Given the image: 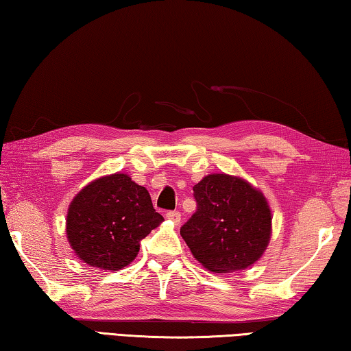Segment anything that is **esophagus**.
<instances>
[{
    "mask_svg": "<svg viewBox=\"0 0 351 351\" xmlns=\"http://www.w3.org/2000/svg\"><path fill=\"white\" fill-rule=\"evenodd\" d=\"M166 217H168V219H169V221H172V222L179 223V222H180V217H182V215L179 213V211H168V213H166Z\"/></svg>",
    "mask_w": 351,
    "mask_h": 351,
    "instance_id": "1",
    "label": "esophagus"
}]
</instances>
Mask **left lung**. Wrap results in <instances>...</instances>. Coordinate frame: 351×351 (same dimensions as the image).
<instances>
[{"instance_id":"8db88e82","label":"left lung","mask_w":351,"mask_h":351,"mask_svg":"<svg viewBox=\"0 0 351 351\" xmlns=\"http://www.w3.org/2000/svg\"><path fill=\"white\" fill-rule=\"evenodd\" d=\"M197 210L180 228L189 250L211 272L249 267L271 238V210L250 183L227 174H210L193 188Z\"/></svg>"}]
</instances>
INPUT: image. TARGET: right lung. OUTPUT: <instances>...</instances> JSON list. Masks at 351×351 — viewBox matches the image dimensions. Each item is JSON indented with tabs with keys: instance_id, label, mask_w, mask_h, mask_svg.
<instances>
[{
	"instance_id": "1",
	"label": "right lung",
	"mask_w": 351,
	"mask_h": 351,
	"mask_svg": "<svg viewBox=\"0 0 351 351\" xmlns=\"http://www.w3.org/2000/svg\"><path fill=\"white\" fill-rule=\"evenodd\" d=\"M162 221L145 186L113 174L91 182L73 199L66 237L88 266L119 271L135 260L141 239Z\"/></svg>"
}]
</instances>
